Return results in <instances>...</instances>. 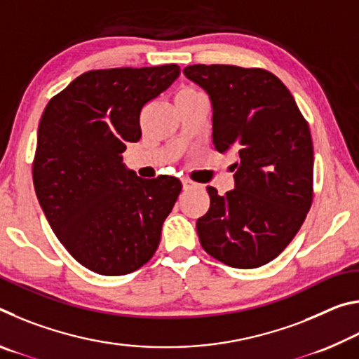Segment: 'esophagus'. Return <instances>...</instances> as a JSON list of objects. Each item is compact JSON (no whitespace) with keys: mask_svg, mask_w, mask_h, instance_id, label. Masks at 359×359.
I'll use <instances>...</instances> for the list:
<instances>
[{"mask_svg":"<svg viewBox=\"0 0 359 359\" xmlns=\"http://www.w3.org/2000/svg\"><path fill=\"white\" fill-rule=\"evenodd\" d=\"M182 185H184V190H188V188H193L196 184L190 179H182Z\"/></svg>","mask_w":359,"mask_h":359,"instance_id":"34e87169","label":"esophagus"}]
</instances>
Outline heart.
Listing matches in <instances>:
<instances>
[{
	"mask_svg": "<svg viewBox=\"0 0 359 359\" xmlns=\"http://www.w3.org/2000/svg\"><path fill=\"white\" fill-rule=\"evenodd\" d=\"M196 93H199L198 90H194L193 87H182L179 92H177V95H175V100L177 98H184V96H191V95H196Z\"/></svg>",
	"mask_w": 359,
	"mask_h": 359,
	"instance_id": "1",
	"label": "heart"
}]
</instances>
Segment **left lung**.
<instances>
[{
    "instance_id": "obj_1",
    "label": "left lung",
    "mask_w": 359,
    "mask_h": 359,
    "mask_svg": "<svg viewBox=\"0 0 359 359\" xmlns=\"http://www.w3.org/2000/svg\"><path fill=\"white\" fill-rule=\"evenodd\" d=\"M190 81L209 93L214 145L233 151L236 188L220 196L196 229L205 252L238 269L277 258L299 231L313 201V144L293 95L272 72L233 65H191Z\"/></svg>"
}]
</instances>
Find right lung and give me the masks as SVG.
<instances>
[{
	"mask_svg": "<svg viewBox=\"0 0 359 359\" xmlns=\"http://www.w3.org/2000/svg\"><path fill=\"white\" fill-rule=\"evenodd\" d=\"M179 74V65L87 71L42 114L33 160L36 196L58 241L96 274H130L160 244L180 180L137 177L126 171L121 154L142 136V109Z\"/></svg>",
	"mask_w": 359,
	"mask_h": 359,
	"instance_id": "add662e5",
	"label": "right lung"
}]
</instances>
